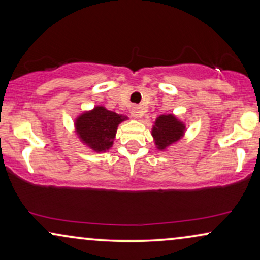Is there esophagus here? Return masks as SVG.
I'll use <instances>...</instances> for the list:
<instances>
[{
  "instance_id": "1",
  "label": "esophagus",
  "mask_w": 260,
  "mask_h": 260,
  "mask_svg": "<svg viewBox=\"0 0 260 260\" xmlns=\"http://www.w3.org/2000/svg\"><path fill=\"white\" fill-rule=\"evenodd\" d=\"M131 115H133L135 118H141V117L143 116V111H142L138 105H134L133 108H131Z\"/></svg>"
}]
</instances>
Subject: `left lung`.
<instances>
[{
	"label": "left lung",
	"instance_id": "1",
	"mask_svg": "<svg viewBox=\"0 0 260 260\" xmlns=\"http://www.w3.org/2000/svg\"><path fill=\"white\" fill-rule=\"evenodd\" d=\"M186 125L180 122L174 115H161L155 120L151 135L155 140V145L158 150H166L183 136Z\"/></svg>",
	"mask_w": 260,
	"mask_h": 260
}]
</instances>
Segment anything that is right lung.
<instances>
[{"label": "right lung", "mask_w": 260, "mask_h": 260, "mask_svg": "<svg viewBox=\"0 0 260 260\" xmlns=\"http://www.w3.org/2000/svg\"><path fill=\"white\" fill-rule=\"evenodd\" d=\"M127 119L126 116L109 111L104 106H95L77 117L74 126L80 141L92 150L102 152L112 147L117 127Z\"/></svg>", "instance_id": "obj_1"}]
</instances>
